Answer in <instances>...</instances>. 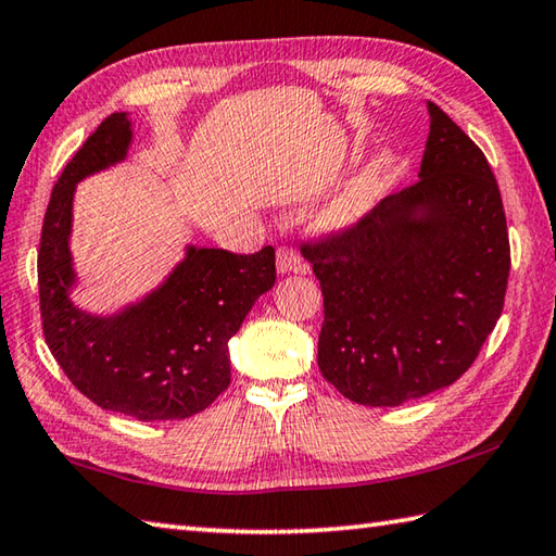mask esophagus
Listing matches in <instances>:
<instances>
[{"mask_svg":"<svg viewBox=\"0 0 556 556\" xmlns=\"http://www.w3.org/2000/svg\"><path fill=\"white\" fill-rule=\"evenodd\" d=\"M277 271H281V275H289V271H299V275H305V271H308V265L303 263V257L299 255L296 248L281 245L277 251Z\"/></svg>","mask_w":556,"mask_h":556,"instance_id":"obj_1","label":"esophagus"}]
</instances>
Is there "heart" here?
I'll return each instance as SVG.
<instances>
[{
    "label": "heart",
    "instance_id": "heart-1",
    "mask_svg": "<svg viewBox=\"0 0 556 556\" xmlns=\"http://www.w3.org/2000/svg\"><path fill=\"white\" fill-rule=\"evenodd\" d=\"M396 167V157L392 150H377L365 160L358 172L341 186V191L327 205L323 222L329 231L344 233L356 229L358 224L370 215L380 203L384 188L392 179Z\"/></svg>",
    "mask_w": 556,
    "mask_h": 556
}]
</instances>
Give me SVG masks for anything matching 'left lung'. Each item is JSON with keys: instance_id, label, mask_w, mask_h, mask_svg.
<instances>
[{"instance_id": "obj_1", "label": "left lung", "mask_w": 556, "mask_h": 556, "mask_svg": "<svg viewBox=\"0 0 556 556\" xmlns=\"http://www.w3.org/2000/svg\"><path fill=\"white\" fill-rule=\"evenodd\" d=\"M428 114L420 181L301 248L325 296L317 365L363 406L454 384L502 315L511 255L497 179L434 102Z\"/></svg>"}]
</instances>
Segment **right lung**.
Segmentation results:
<instances>
[{"label":"right lung","mask_w":556,"mask_h":556,"mask_svg":"<svg viewBox=\"0 0 556 556\" xmlns=\"http://www.w3.org/2000/svg\"><path fill=\"white\" fill-rule=\"evenodd\" d=\"M134 140L126 112L108 116L76 152L45 212L38 287L42 332L80 394L136 420H181L205 410L231 380L229 339L275 287V248L233 255L186 245L157 289L112 315L78 308L71 227L74 193L88 176L126 160Z\"/></svg>","instance_id":"1"}]
</instances>
